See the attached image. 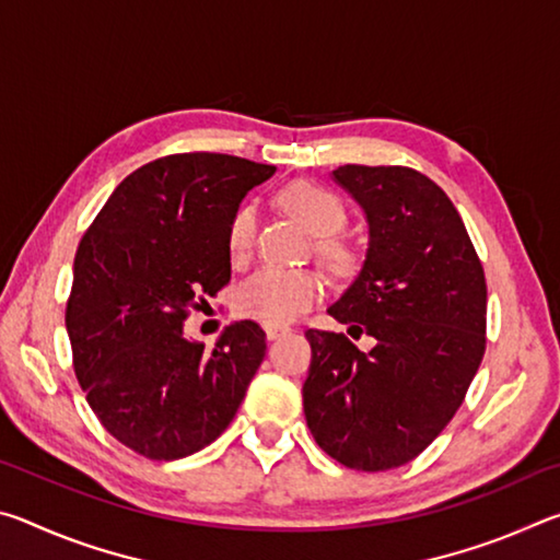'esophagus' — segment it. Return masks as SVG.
<instances>
[{"mask_svg":"<svg viewBox=\"0 0 560 560\" xmlns=\"http://www.w3.org/2000/svg\"><path fill=\"white\" fill-rule=\"evenodd\" d=\"M264 330H267V338H269V340H273V338L287 336L291 328H289V326H269V324H267V326H264Z\"/></svg>","mask_w":560,"mask_h":560,"instance_id":"1","label":"esophagus"}]
</instances>
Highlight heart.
<instances>
[{
    "label": "heart",
    "mask_w": 560,
    "mask_h": 560,
    "mask_svg": "<svg viewBox=\"0 0 560 560\" xmlns=\"http://www.w3.org/2000/svg\"><path fill=\"white\" fill-rule=\"evenodd\" d=\"M279 200L283 210L296 217L318 236V254L330 267H343L348 249L336 234L346 220L343 205L334 192L314 183H291L281 189ZM257 244V210L240 205L226 224V254L234 267H244L252 259ZM326 281L316 269H261L240 283L234 306L242 316L261 320L269 326H283L320 301Z\"/></svg>",
    "instance_id": "b5f03b06"
}]
</instances>
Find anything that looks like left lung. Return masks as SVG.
<instances>
[{
    "label": "left lung",
    "mask_w": 560,
    "mask_h": 560,
    "mask_svg": "<svg viewBox=\"0 0 560 560\" xmlns=\"http://www.w3.org/2000/svg\"><path fill=\"white\" fill-rule=\"evenodd\" d=\"M365 210L371 242L358 279L328 314L375 338L308 328V430L328 457L385 471L428 450L459 410L487 348V279L457 207L402 165L334 170Z\"/></svg>",
    "instance_id": "1"
}]
</instances>
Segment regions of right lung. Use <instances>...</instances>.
<instances>
[{"mask_svg": "<svg viewBox=\"0 0 560 560\" xmlns=\"http://www.w3.org/2000/svg\"><path fill=\"white\" fill-rule=\"evenodd\" d=\"M273 165L177 153L138 167L83 234L66 301L73 371L103 428L128 450L170 462L214 442L267 353L254 320L212 350L183 334L232 277L226 224Z\"/></svg>", "mask_w": 560, "mask_h": 560, "instance_id": "right-lung-1", "label": "right lung"}]
</instances>
